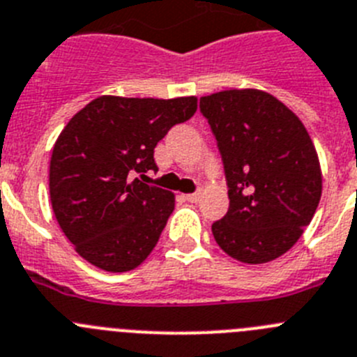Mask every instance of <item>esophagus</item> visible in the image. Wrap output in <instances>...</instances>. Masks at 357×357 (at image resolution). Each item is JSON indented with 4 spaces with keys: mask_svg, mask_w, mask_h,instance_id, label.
<instances>
[{
    "mask_svg": "<svg viewBox=\"0 0 357 357\" xmlns=\"http://www.w3.org/2000/svg\"><path fill=\"white\" fill-rule=\"evenodd\" d=\"M199 197H201V194H199V192H195V194H186L185 195L186 201H190V202H197Z\"/></svg>",
    "mask_w": 357,
    "mask_h": 357,
    "instance_id": "esophagus-1",
    "label": "esophagus"
}]
</instances>
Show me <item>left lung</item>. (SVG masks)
Instances as JSON below:
<instances>
[{"mask_svg":"<svg viewBox=\"0 0 357 357\" xmlns=\"http://www.w3.org/2000/svg\"><path fill=\"white\" fill-rule=\"evenodd\" d=\"M222 155L229 210L215 242L249 265L279 258L303 236L322 195L317 149L303 121L272 94L231 89L201 98Z\"/></svg>","mask_w":357,"mask_h":357,"instance_id":"1","label":"left lung"}]
</instances>
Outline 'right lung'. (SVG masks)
<instances>
[{
    "label": "right lung",
    "mask_w": 357,
    "mask_h": 357,
    "mask_svg": "<svg viewBox=\"0 0 357 357\" xmlns=\"http://www.w3.org/2000/svg\"><path fill=\"white\" fill-rule=\"evenodd\" d=\"M195 110V96H99L66 124L51 153L50 197L60 229L83 259L128 272L151 255L176 197L131 176L158 171L156 144Z\"/></svg>",
    "instance_id": "obj_1"
}]
</instances>
